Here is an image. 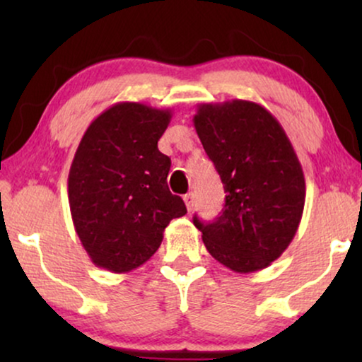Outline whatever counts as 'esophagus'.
<instances>
[{"label":"esophagus","mask_w":362,"mask_h":362,"mask_svg":"<svg viewBox=\"0 0 362 362\" xmlns=\"http://www.w3.org/2000/svg\"><path fill=\"white\" fill-rule=\"evenodd\" d=\"M185 204L189 212L194 209V194H192V192H187V194L185 196Z\"/></svg>","instance_id":"obj_1"}]
</instances>
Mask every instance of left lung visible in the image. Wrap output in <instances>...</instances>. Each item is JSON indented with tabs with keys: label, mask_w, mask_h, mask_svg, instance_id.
Wrapping results in <instances>:
<instances>
[{
	"label": "left lung",
	"mask_w": 362,
	"mask_h": 362,
	"mask_svg": "<svg viewBox=\"0 0 362 362\" xmlns=\"http://www.w3.org/2000/svg\"><path fill=\"white\" fill-rule=\"evenodd\" d=\"M226 191L221 216L194 226L217 262L237 274L269 267L298 230L305 176L276 118L259 103H201L192 118Z\"/></svg>",
	"instance_id": "left-lung-1"
}]
</instances>
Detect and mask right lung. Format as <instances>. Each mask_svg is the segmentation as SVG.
<instances>
[{
	"instance_id": "add662e5",
	"label": "right lung",
	"mask_w": 362,
	"mask_h": 362,
	"mask_svg": "<svg viewBox=\"0 0 362 362\" xmlns=\"http://www.w3.org/2000/svg\"><path fill=\"white\" fill-rule=\"evenodd\" d=\"M171 110L120 102L83 133L69 171V204L83 249L97 267L125 274L145 264L163 232L186 214L168 189L171 160L158 150Z\"/></svg>"
}]
</instances>
